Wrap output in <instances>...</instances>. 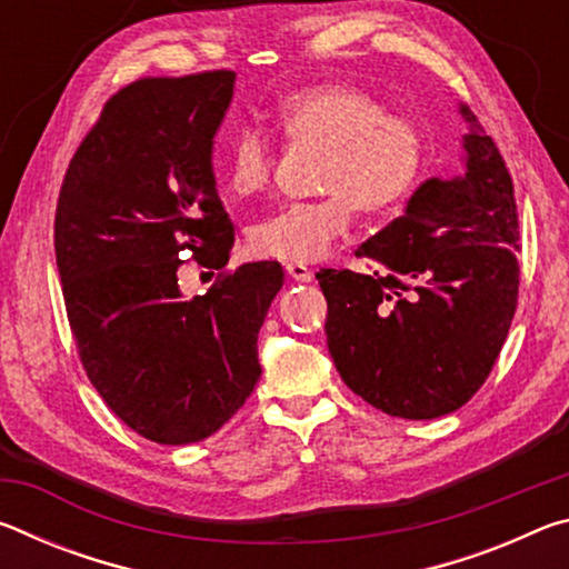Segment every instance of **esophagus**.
I'll list each match as a JSON object with an SVG mask.
<instances>
[{
  "instance_id": "34e87169",
  "label": "esophagus",
  "mask_w": 569,
  "mask_h": 569,
  "mask_svg": "<svg viewBox=\"0 0 569 569\" xmlns=\"http://www.w3.org/2000/svg\"><path fill=\"white\" fill-rule=\"evenodd\" d=\"M286 273L293 278L298 283H308L313 278V271L303 263H286Z\"/></svg>"
}]
</instances>
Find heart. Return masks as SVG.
I'll return each mask as SVG.
<instances>
[{"label": "heart", "mask_w": 569, "mask_h": 569, "mask_svg": "<svg viewBox=\"0 0 569 569\" xmlns=\"http://www.w3.org/2000/svg\"><path fill=\"white\" fill-rule=\"evenodd\" d=\"M276 124L288 140L319 142L326 158L319 176L329 196L278 208L253 223L250 250L286 263H313L329 256L351 228L353 208L389 213L407 200L427 170V130L407 114H389L387 102L353 84L321 82L278 102ZM273 142L256 128H240L228 142L223 182L238 200L271 186Z\"/></svg>", "instance_id": "b5f03b06"}]
</instances>
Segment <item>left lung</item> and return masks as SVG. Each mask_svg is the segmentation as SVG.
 <instances>
[{"label": "left lung", "mask_w": 569, "mask_h": 569, "mask_svg": "<svg viewBox=\"0 0 569 569\" xmlns=\"http://www.w3.org/2000/svg\"><path fill=\"white\" fill-rule=\"evenodd\" d=\"M465 172L429 178L359 246L371 273L323 268L326 343L346 387L389 417L437 419L475 397L517 308L519 220L495 140L461 104Z\"/></svg>", "instance_id": "1"}]
</instances>
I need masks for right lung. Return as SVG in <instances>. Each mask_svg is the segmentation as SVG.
<instances>
[{
    "mask_svg": "<svg viewBox=\"0 0 569 569\" xmlns=\"http://www.w3.org/2000/svg\"><path fill=\"white\" fill-rule=\"evenodd\" d=\"M236 72L146 77L112 94L57 200L54 253L77 351L104 403L140 437L192 445L261 379L258 331L283 286L276 261L182 298L192 253L220 271L233 223L213 172Z\"/></svg>",
    "mask_w": 569,
    "mask_h": 569,
    "instance_id": "obj_1",
    "label": "right lung"
}]
</instances>
